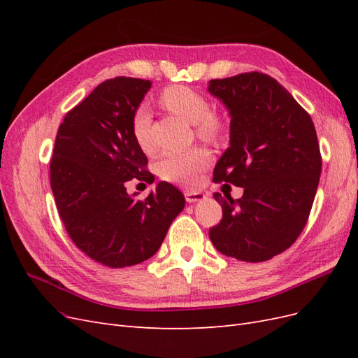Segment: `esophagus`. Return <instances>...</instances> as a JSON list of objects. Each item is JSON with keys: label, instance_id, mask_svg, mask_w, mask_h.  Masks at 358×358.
Segmentation results:
<instances>
[{"label": "esophagus", "instance_id": "1", "mask_svg": "<svg viewBox=\"0 0 358 358\" xmlns=\"http://www.w3.org/2000/svg\"><path fill=\"white\" fill-rule=\"evenodd\" d=\"M204 199H206V196L200 191H187L185 192V200L188 203H197V201H201Z\"/></svg>", "mask_w": 358, "mask_h": 358}]
</instances>
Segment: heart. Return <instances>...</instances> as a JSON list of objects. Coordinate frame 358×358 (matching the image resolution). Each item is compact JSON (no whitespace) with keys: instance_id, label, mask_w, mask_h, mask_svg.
Wrapping results in <instances>:
<instances>
[{"instance_id":"heart-1","label":"heart","mask_w":358,"mask_h":358,"mask_svg":"<svg viewBox=\"0 0 358 358\" xmlns=\"http://www.w3.org/2000/svg\"><path fill=\"white\" fill-rule=\"evenodd\" d=\"M159 104L183 121L196 125V133L206 140H218L225 131L224 121L210 113V104L204 96L188 86H169L159 94ZM133 137L143 152H152L150 121L145 110H138L133 119ZM210 155L206 149L192 148L185 150H169L157 162L158 175L179 185H196L203 170L209 166Z\"/></svg>"}]
</instances>
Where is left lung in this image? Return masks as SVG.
<instances>
[{
    "mask_svg": "<svg viewBox=\"0 0 358 358\" xmlns=\"http://www.w3.org/2000/svg\"><path fill=\"white\" fill-rule=\"evenodd\" d=\"M208 91L231 117L230 146L213 180L243 188L237 200L215 192L222 220L209 237L227 257L267 262L306 225L321 175L315 127L294 96L263 73L213 79Z\"/></svg>",
    "mask_w": 358,
    "mask_h": 358,
    "instance_id": "8db88e82",
    "label": "left lung"
}]
</instances>
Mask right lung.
Segmentation results:
<instances>
[{"label": "right lung", "instance_id": "1", "mask_svg": "<svg viewBox=\"0 0 358 358\" xmlns=\"http://www.w3.org/2000/svg\"><path fill=\"white\" fill-rule=\"evenodd\" d=\"M152 82L115 78L100 83L59 125L50 187L61 220L82 252L107 267L143 263L159 249L185 197L159 182L146 200L125 182L150 180L133 119Z\"/></svg>", "mask_w": 358, "mask_h": 358}]
</instances>
